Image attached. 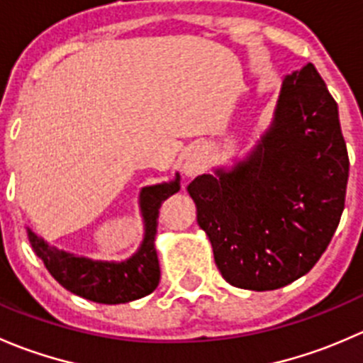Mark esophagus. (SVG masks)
Here are the masks:
<instances>
[{"mask_svg":"<svg viewBox=\"0 0 363 363\" xmlns=\"http://www.w3.org/2000/svg\"><path fill=\"white\" fill-rule=\"evenodd\" d=\"M184 172L188 175H199L200 172H202V160L196 155H189L188 158H186Z\"/></svg>","mask_w":363,"mask_h":363,"instance_id":"1","label":"esophagus"}]
</instances>
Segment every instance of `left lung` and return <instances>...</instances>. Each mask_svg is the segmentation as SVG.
Segmentation results:
<instances>
[{
    "label": "left lung",
    "instance_id": "obj_1",
    "mask_svg": "<svg viewBox=\"0 0 363 363\" xmlns=\"http://www.w3.org/2000/svg\"><path fill=\"white\" fill-rule=\"evenodd\" d=\"M347 174L337 104L309 63L286 75L250 158L188 186L223 279L267 291L309 272L337 230Z\"/></svg>",
    "mask_w": 363,
    "mask_h": 363
}]
</instances>
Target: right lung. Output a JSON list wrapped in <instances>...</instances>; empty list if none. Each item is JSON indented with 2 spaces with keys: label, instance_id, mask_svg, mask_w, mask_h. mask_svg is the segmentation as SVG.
<instances>
[{
  "label": "right lung",
  "instance_id": "obj_1",
  "mask_svg": "<svg viewBox=\"0 0 363 363\" xmlns=\"http://www.w3.org/2000/svg\"><path fill=\"white\" fill-rule=\"evenodd\" d=\"M179 175L170 184L144 188L140 193V207L145 221V237L140 250L130 259L121 263L93 262L77 258L68 252L49 247L29 230V242L36 255L43 259L54 279L72 294L98 303H123L152 294L160 283V262L155 250V235L158 228L160 207L168 196L179 191Z\"/></svg>",
  "mask_w": 363,
  "mask_h": 363
}]
</instances>
